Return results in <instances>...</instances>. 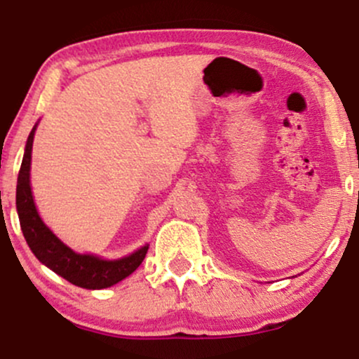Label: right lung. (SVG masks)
Returning <instances> with one entry per match:
<instances>
[{"label": "right lung", "instance_id": "right-lung-1", "mask_svg": "<svg viewBox=\"0 0 359 359\" xmlns=\"http://www.w3.org/2000/svg\"><path fill=\"white\" fill-rule=\"evenodd\" d=\"M35 130L36 126H34V130L28 135L18 184H16V211H18L20 226H22L28 246L45 266L77 287L96 290V288H106L121 282L138 269L140 263L145 258L148 246H143L130 257L109 262V259H101L93 255L76 253L43 224L36 212L30 189V162Z\"/></svg>", "mask_w": 359, "mask_h": 359}]
</instances>
